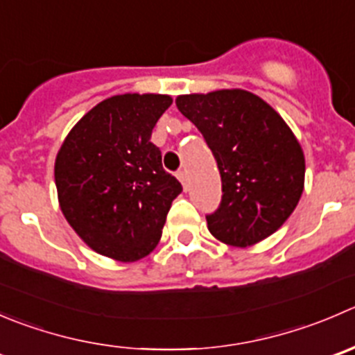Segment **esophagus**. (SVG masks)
I'll return each mask as SVG.
<instances>
[{
    "instance_id": "34e87169",
    "label": "esophagus",
    "mask_w": 355,
    "mask_h": 355,
    "mask_svg": "<svg viewBox=\"0 0 355 355\" xmlns=\"http://www.w3.org/2000/svg\"><path fill=\"white\" fill-rule=\"evenodd\" d=\"M177 178L182 182V185H184V189H187V178H189V177H187V171L180 170V171H178V173H177Z\"/></svg>"
}]
</instances>
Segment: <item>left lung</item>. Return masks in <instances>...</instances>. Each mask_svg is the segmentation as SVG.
Here are the masks:
<instances>
[{
    "instance_id": "8db88e82",
    "label": "left lung",
    "mask_w": 355,
    "mask_h": 355,
    "mask_svg": "<svg viewBox=\"0 0 355 355\" xmlns=\"http://www.w3.org/2000/svg\"><path fill=\"white\" fill-rule=\"evenodd\" d=\"M175 104L202 133L222 178L220 208L206 216L213 237L248 248L272 236L305 185L304 149L288 123L241 88L178 95Z\"/></svg>"
}]
</instances>
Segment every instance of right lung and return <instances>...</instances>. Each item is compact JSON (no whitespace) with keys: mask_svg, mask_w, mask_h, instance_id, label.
I'll use <instances>...</instances> for the list:
<instances>
[{"mask_svg":"<svg viewBox=\"0 0 355 355\" xmlns=\"http://www.w3.org/2000/svg\"><path fill=\"white\" fill-rule=\"evenodd\" d=\"M173 98L109 97L71 128L55 157L58 206L86 246L112 260L137 261L157 246L182 185L150 142Z\"/></svg>","mask_w":355,"mask_h":355,"instance_id":"right-lung-1","label":"right lung"}]
</instances>
